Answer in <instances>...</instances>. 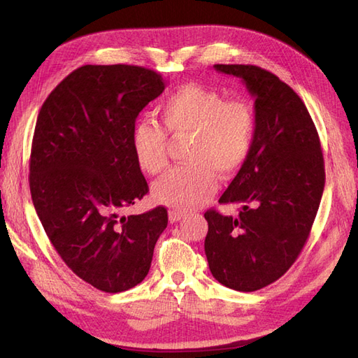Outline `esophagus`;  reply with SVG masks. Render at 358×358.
Returning <instances> with one entry per match:
<instances>
[{"instance_id":"obj_1","label":"esophagus","mask_w":358,"mask_h":358,"mask_svg":"<svg viewBox=\"0 0 358 358\" xmlns=\"http://www.w3.org/2000/svg\"><path fill=\"white\" fill-rule=\"evenodd\" d=\"M183 216H185V213H183L182 210H175V209H171V210H169V220H170V222H178V221H180Z\"/></svg>"}]
</instances>
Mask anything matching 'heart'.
I'll return each mask as SVG.
<instances>
[{
  "instance_id": "heart-1",
  "label": "heart",
  "mask_w": 358,
  "mask_h": 358,
  "mask_svg": "<svg viewBox=\"0 0 358 358\" xmlns=\"http://www.w3.org/2000/svg\"><path fill=\"white\" fill-rule=\"evenodd\" d=\"M161 125L145 121L133 134L137 164L158 175L169 164V134L191 138L185 162L157 180L152 196L158 203L178 209H194L208 201L218 179L231 178L249 158L257 131L252 106L243 100L225 101L224 95L199 83L183 85L159 104Z\"/></svg>"
}]
</instances>
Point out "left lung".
<instances>
[{
  "instance_id": "left-lung-1",
  "label": "left lung",
  "mask_w": 358,
  "mask_h": 358,
  "mask_svg": "<svg viewBox=\"0 0 358 358\" xmlns=\"http://www.w3.org/2000/svg\"><path fill=\"white\" fill-rule=\"evenodd\" d=\"M213 69L246 85L257 131L249 158L220 199L241 204L239 216L204 213V252L220 284L251 292L278 280L305 246L326 182L324 158L305 103L278 76L242 64Z\"/></svg>"
}]
</instances>
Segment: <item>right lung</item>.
<instances>
[{
  "label": "right lung",
  "instance_id": "add662e5",
  "mask_svg": "<svg viewBox=\"0 0 358 358\" xmlns=\"http://www.w3.org/2000/svg\"><path fill=\"white\" fill-rule=\"evenodd\" d=\"M167 80L137 66H83L43 103L29 189L50 243L73 272L104 292L146 278L167 209L121 216L149 187L133 150L136 117Z\"/></svg>",
  "mask_w": 358,
  "mask_h": 358
}]
</instances>
